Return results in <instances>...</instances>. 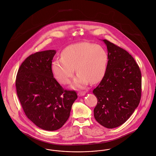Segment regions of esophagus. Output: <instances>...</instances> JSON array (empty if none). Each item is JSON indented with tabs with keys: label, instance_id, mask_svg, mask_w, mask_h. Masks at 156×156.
I'll list each match as a JSON object with an SVG mask.
<instances>
[{
	"label": "esophagus",
	"instance_id": "esophagus-1",
	"mask_svg": "<svg viewBox=\"0 0 156 156\" xmlns=\"http://www.w3.org/2000/svg\"><path fill=\"white\" fill-rule=\"evenodd\" d=\"M85 94H86V91H80L78 93V96H84Z\"/></svg>",
	"mask_w": 156,
	"mask_h": 156
}]
</instances>
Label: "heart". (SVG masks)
I'll return each mask as SVG.
<instances>
[{
    "label": "heart",
    "mask_w": 156,
    "mask_h": 156,
    "mask_svg": "<svg viewBox=\"0 0 156 156\" xmlns=\"http://www.w3.org/2000/svg\"><path fill=\"white\" fill-rule=\"evenodd\" d=\"M108 60L103 47L89 42L70 45L61 53V58L53 60L52 73L62 84H68L77 73L73 86L82 88L89 82L97 83L104 77Z\"/></svg>",
    "instance_id": "heart-1"
}]
</instances>
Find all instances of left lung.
<instances>
[{
	"label": "left lung",
	"instance_id": "1",
	"mask_svg": "<svg viewBox=\"0 0 156 156\" xmlns=\"http://www.w3.org/2000/svg\"><path fill=\"white\" fill-rule=\"evenodd\" d=\"M103 41L108 60L102 80L93 91L98 99L94 115L104 127L114 128L123 124L140 103L142 74L131 54L106 39Z\"/></svg>",
	"mask_w": 156,
	"mask_h": 156
}]
</instances>
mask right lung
Instances as JSON below:
<instances>
[{
	"mask_svg": "<svg viewBox=\"0 0 156 156\" xmlns=\"http://www.w3.org/2000/svg\"><path fill=\"white\" fill-rule=\"evenodd\" d=\"M55 53L47 50L30 55L21 64L16 79L25 114L47 131L58 129L65 124L77 98L75 91L64 90L53 76L51 64Z\"/></svg>",
	"mask_w": 156,
	"mask_h": 156,
	"instance_id": "obj_1",
	"label": "right lung"
}]
</instances>
